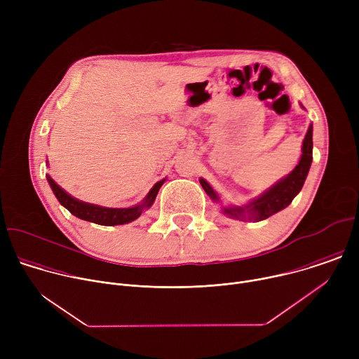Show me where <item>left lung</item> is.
Returning a JSON list of instances; mask_svg holds the SVG:
<instances>
[{
	"label": "left lung",
	"mask_w": 359,
	"mask_h": 359,
	"mask_svg": "<svg viewBox=\"0 0 359 359\" xmlns=\"http://www.w3.org/2000/svg\"><path fill=\"white\" fill-rule=\"evenodd\" d=\"M304 108V105H301ZM305 109V108H304ZM313 123L310 125V129H309V133H306L305 139H304V144H302V151H304V156H302V162H299V168L294 176V180L291 182L290 187L281 193V196L273 198L271 201L263 204V206L259 209V213L254 216V222H263V220H267L276 215H278L280 212H283L284 209H287L290 204L292 203V200L295 198V196L302 190L304 184H305V180L306 177H309V173H310V169H311V163H313V149H314V142H313ZM208 194L212 197L213 201H216V197H215V193L213 190L208 189L206 190ZM223 215H226L227 217H231V219H238V216L230 210H224Z\"/></svg>",
	"instance_id": "left-lung-1"
}]
</instances>
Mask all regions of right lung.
<instances>
[{
  "label": "right lung",
  "instance_id": "right-lung-1",
  "mask_svg": "<svg viewBox=\"0 0 359 359\" xmlns=\"http://www.w3.org/2000/svg\"><path fill=\"white\" fill-rule=\"evenodd\" d=\"M50 186H53L54 189V193L57 196V198L60 200V203L62 204V206L71 212V215H74L75 217L81 219V220H85V222H89V223H95V224H99V226H121V224H128L133 220H136L137 217L142 216V210H137V209H132V212L129 213H125V215H121V216H111L109 213H105V212H89V210H85V208H81V204L74 201V198L65 196L62 193V190H60V187L54 183L50 182ZM155 194H151V197L149 198L147 204H146V209H149L153 201H155Z\"/></svg>",
  "mask_w": 359,
  "mask_h": 359
}]
</instances>
